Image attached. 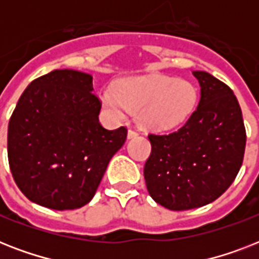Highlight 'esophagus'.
<instances>
[{"mask_svg": "<svg viewBox=\"0 0 259 259\" xmlns=\"http://www.w3.org/2000/svg\"><path fill=\"white\" fill-rule=\"evenodd\" d=\"M138 136V132L137 130L134 129H129V132H127V138H136Z\"/></svg>", "mask_w": 259, "mask_h": 259, "instance_id": "1", "label": "esophagus"}]
</instances>
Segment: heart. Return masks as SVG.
Masks as SVG:
<instances>
[{
	"mask_svg": "<svg viewBox=\"0 0 259 259\" xmlns=\"http://www.w3.org/2000/svg\"><path fill=\"white\" fill-rule=\"evenodd\" d=\"M102 102L122 117L129 110L137 113L138 123L154 132L175 129L192 114L197 91L192 83L166 75L152 74L122 79L115 89H106Z\"/></svg>",
	"mask_w": 259,
	"mask_h": 259,
	"instance_id": "b5f03b06",
	"label": "heart"
}]
</instances>
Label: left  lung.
I'll use <instances>...</instances> for the list:
<instances>
[{
	"label": "left lung",
	"instance_id": "8db88e82",
	"mask_svg": "<svg viewBox=\"0 0 259 259\" xmlns=\"http://www.w3.org/2000/svg\"><path fill=\"white\" fill-rule=\"evenodd\" d=\"M200 84L197 109L170 134H149L144 166L153 200L172 211L201 207L227 191L241 169L246 129L233 90L204 71H193Z\"/></svg>",
	"mask_w": 259,
	"mask_h": 259
}]
</instances>
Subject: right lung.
<instances>
[{
	"mask_svg": "<svg viewBox=\"0 0 259 259\" xmlns=\"http://www.w3.org/2000/svg\"><path fill=\"white\" fill-rule=\"evenodd\" d=\"M93 76L55 70L29 83L8 126V158L16 184L30 201L75 209L94 197L127 129L99 122Z\"/></svg>",
	"mask_w": 259,
	"mask_h": 259,
	"instance_id": "obj_1",
	"label": "right lung"
}]
</instances>
